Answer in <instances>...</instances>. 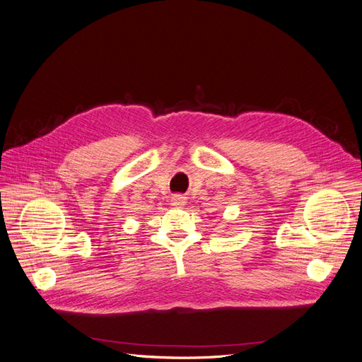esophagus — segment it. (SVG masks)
<instances>
[{"mask_svg":"<svg viewBox=\"0 0 362 362\" xmlns=\"http://www.w3.org/2000/svg\"><path fill=\"white\" fill-rule=\"evenodd\" d=\"M185 201H187V199H185L182 194H173L170 202H172L173 206H182V205H185Z\"/></svg>","mask_w":362,"mask_h":362,"instance_id":"esophagus-1","label":"esophagus"}]
</instances>
